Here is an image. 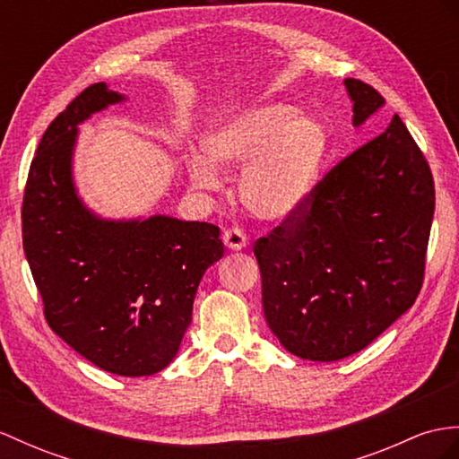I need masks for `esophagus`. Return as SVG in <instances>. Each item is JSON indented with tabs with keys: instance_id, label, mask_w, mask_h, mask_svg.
I'll return each instance as SVG.
<instances>
[{
	"instance_id": "34e87169",
	"label": "esophagus",
	"mask_w": 459,
	"mask_h": 459,
	"mask_svg": "<svg viewBox=\"0 0 459 459\" xmlns=\"http://www.w3.org/2000/svg\"><path fill=\"white\" fill-rule=\"evenodd\" d=\"M223 243H226V247L231 251H239L243 247H247V236H245V231L239 228H230L223 231Z\"/></svg>"
}]
</instances>
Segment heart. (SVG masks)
I'll return each mask as SVG.
<instances>
[{
  "instance_id": "1",
  "label": "heart",
  "mask_w": 459,
  "mask_h": 459,
  "mask_svg": "<svg viewBox=\"0 0 459 459\" xmlns=\"http://www.w3.org/2000/svg\"><path fill=\"white\" fill-rule=\"evenodd\" d=\"M327 145L325 128L286 103L245 108L221 120L204 138L212 163L221 169L243 167L238 186L241 204L266 220L284 218L304 204L325 161ZM200 155L188 161L191 181L200 188L220 183L218 169Z\"/></svg>"
}]
</instances>
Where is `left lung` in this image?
<instances>
[{"mask_svg":"<svg viewBox=\"0 0 459 459\" xmlns=\"http://www.w3.org/2000/svg\"><path fill=\"white\" fill-rule=\"evenodd\" d=\"M344 85L354 126L384 105L372 85ZM432 216L430 165L395 115L253 245L264 319L284 349L341 360L403 316L422 288Z\"/></svg>","mask_w":459,"mask_h":459,"instance_id":"8db88e82","label":"left lung"}]
</instances>
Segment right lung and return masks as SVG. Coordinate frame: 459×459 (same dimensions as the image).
<instances>
[{
    "label": "right lung",
    "instance_id": "obj_1",
    "mask_svg": "<svg viewBox=\"0 0 459 459\" xmlns=\"http://www.w3.org/2000/svg\"><path fill=\"white\" fill-rule=\"evenodd\" d=\"M122 97L93 83L42 134L30 161L23 249L50 329L117 376H150L175 359L206 268L221 259L220 228L153 216L103 221L72 183L77 125Z\"/></svg>",
    "mask_w": 459,
    "mask_h": 459
}]
</instances>
